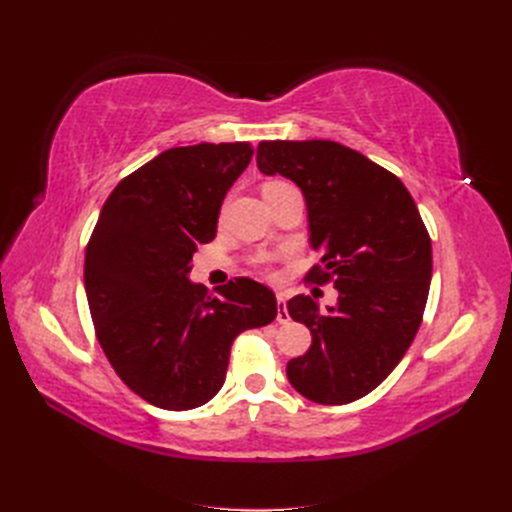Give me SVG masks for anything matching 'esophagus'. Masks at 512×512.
<instances>
[{"label":"esophagus","mask_w":512,"mask_h":512,"mask_svg":"<svg viewBox=\"0 0 512 512\" xmlns=\"http://www.w3.org/2000/svg\"><path fill=\"white\" fill-rule=\"evenodd\" d=\"M290 320L288 309H286V297L284 294H277V322L286 324Z\"/></svg>","instance_id":"34e87169"}]
</instances>
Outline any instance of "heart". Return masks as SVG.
Segmentation results:
<instances>
[{
	"mask_svg": "<svg viewBox=\"0 0 512 512\" xmlns=\"http://www.w3.org/2000/svg\"><path fill=\"white\" fill-rule=\"evenodd\" d=\"M269 185H277V183H269Z\"/></svg>",
	"mask_w": 512,
	"mask_h": 512,
	"instance_id": "obj_1",
	"label": "heart"
}]
</instances>
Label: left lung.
Segmentation results:
<instances>
[{
  "label": "left lung",
  "instance_id": "1",
  "mask_svg": "<svg viewBox=\"0 0 512 512\" xmlns=\"http://www.w3.org/2000/svg\"><path fill=\"white\" fill-rule=\"evenodd\" d=\"M256 164L299 185L309 245L322 254L307 280L333 277L339 292L327 312L305 294L288 301L312 346L286 376L316 404H350L391 374L421 327L431 282L427 228L404 183L335 141H262Z\"/></svg>",
  "mask_w": 512,
  "mask_h": 512
}]
</instances>
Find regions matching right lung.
Returning a JSON list of instances; mask_svg holds the SVG:
<instances>
[{
  "label": "right lung",
  "mask_w": 512,
  "mask_h": 512,
  "mask_svg": "<svg viewBox=\"0 0 512 512\" xmlns=\"http://www.w3.org/2000/svg\"><path fill=\"white\" fill-rule=\"evenodd\" d=\"M254 156L250 143L173 147L106 198L85 252V292L117 376L162 410H192L222 389L230 346L277 316L275 294L235 277L211 297L192 256Z\"/></svg>",
  "instance_id": "obj_1"
}]
</instances>
